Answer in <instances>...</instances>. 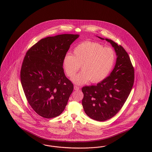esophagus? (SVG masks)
Here are the masks:
<instances>
[{"instance_id": "esophagus-1", "label": "esophagus", "mask_w": 152, "mask_h": 152, "mask_svg": "<svg viewBox=\"0 0 152 152\" xmlns=\"http://www.w3.org/2000/svg\"><path fill=\"white\" fill-rule=\"evenodd\" d=\"M74 90L77 91L79 90H80V87L77 86H74Z\"/></svg>"}]
</instances>
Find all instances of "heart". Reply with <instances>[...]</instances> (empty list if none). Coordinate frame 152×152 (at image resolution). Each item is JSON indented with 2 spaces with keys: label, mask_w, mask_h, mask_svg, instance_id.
Returning a JSON list of instances; mask_svg holds the SVG:
<instances>
[{
  "label": "heart",
  "mask_w": 152,
  "mask_h": 152,
  "mask_svg": "<svg viewBox=\"0 0 152 152\" xmlns=\"http://www.w3.org/2000/svg\"><path fill=\"white\" fill-rule=\"evenodd\" d=\"M115 53L110 48H103L97 42L86 41L77 45L73 55L67 54L63 60L66 75L73 77L80 66L81 71L72 79L77 85H83L90 80L100 82L107 77L114 65Z\"/></svg>",
  "instance_id": "obj_1"
}]
</instances>
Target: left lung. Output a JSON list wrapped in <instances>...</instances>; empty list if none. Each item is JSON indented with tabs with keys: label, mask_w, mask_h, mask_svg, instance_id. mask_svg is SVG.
Instances as JSON below:
<instances>
[{
	"label": "left lung",
	"mask_w": 152,
	"mask_h": 152,
	"mask_svg": "<svg viewBox=\"0 0 152 152\" xmlns=\"http://www.w3.org/2000/svg\"><path fill=\"white\" fill-rule=\"evenodd\" d=\"M105 40L111 44L116 53L115 67L110 76L97 85L82 88L83 110L91 118L97 121L110 119L119 112L131 91L134 80V68L127 53L114 41Z\"/></svg>",
	"instance_id": "1"
}]
</instances>
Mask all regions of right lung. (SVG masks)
<instances>
[{
  "label": "right lung",
  "instance_id": "1",
  "mask_svg": "<svg viewBox=\"0 0 152 152\" xmlns=\"http://www.w3.org/2000/svg\"><path fill=\"white\" fill-rule=\"evenodd\" d=\"M78 34L42 39L27 51L21 66V85L29 104L45 118L61 115L74 90L66 77L63 60Z\"/></svg>",
  "mask_w": 152,
  "mask_h": 152
}]
</instances>
